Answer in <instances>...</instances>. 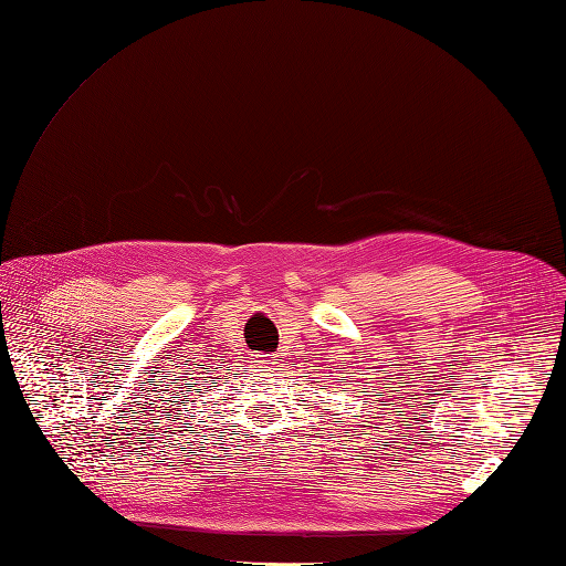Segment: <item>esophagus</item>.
<instances>
[{"instance_id":"obj_1","label":"esophagus","mask_w":566,"mask_h":566,"mask_svg":"<svg viewBox=\"0 0 566 566\" xmlns=\"http://www.w3.org/2000/svg\"><path fill=\"white\" fill-rule=\"evenodd\" d=\"M256 356H260V361H262V364H266V366L276 361V356H273V354H256Z\"/></svg>"}]
</instances>
